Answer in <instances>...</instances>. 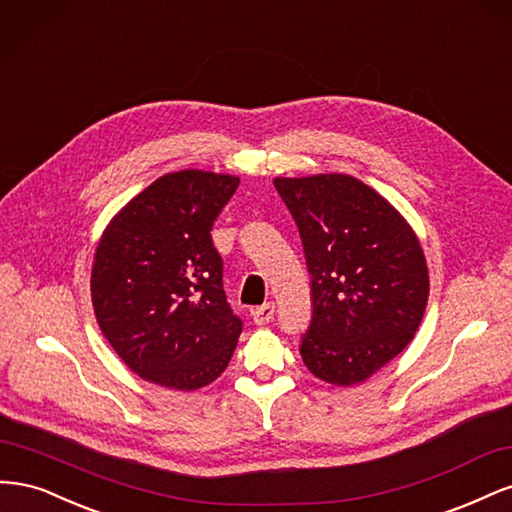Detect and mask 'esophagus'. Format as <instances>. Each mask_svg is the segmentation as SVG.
<instances>
[{"label": "esophagus", "mask_w": 512, "mask_h": 512, "mask_svg": "<svg viewBox=\"0 0 512 512\" xmlns=\"http://www.w3.org/2000/svg\"><path fill=\"white\" fill-rule=\"evenodd\" d=\"M275 316V305L273 303H265L256 309H252V318L256 324H269Z\"/></svg>", "instance_id": "34e87169"}]
</instances>
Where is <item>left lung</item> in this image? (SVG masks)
Returning <instances> with one entry per match:
<instances>
[{
	"mask_svg": "<svg viewBox=\"0 0 512 512\" xmlns=\"http://www.w3.org/2000/svg\"><path fill=\"white\" fill-rule=\"evenodd\" d=\"M299 226L314 316L301 356L333 386H356L404 350L429 297L414 228L371 185L344 173L275 177Z\"/></svg>",
	"mask_w": 512,
	"mask_h": 512,
	"instance_id": "obj_1",
	"label": "left lung"
}]
</instances>
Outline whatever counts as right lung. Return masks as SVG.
<instances>
[{"label": "right lung", "instance_id": "right-lung-1", "mask_svg": "<svg viewBox=\"0 0 512 512\" xmlns=\"http://www.w3.org/2000/svg\"><path fill=\"white\" fill-rule=\"evenodd\" d=\"M237 185L213 170L166 173L102 230L91 303L106 342L138 378L190 393L228 367L243 324L226 303L209 232Z\"/></svg>", "mask_w": 512, "mask_h": 512}]
</instances>
